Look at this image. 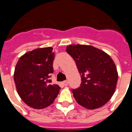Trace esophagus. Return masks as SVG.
Listing matches in <instances>:
<instances>
[{
  "instance_id": "34e87169",
  "label": "esophagus",
  "mask_w": 132,
  "mask_h": 132,
  "mask_svg": "<svg viewBox=\"0 0 132 132\" xmlns=\"http://www.w3.org/2000/svg\"><path fill=\"white\" fill-rule=\"evenodd\" d=\"M62 84H63L64 86H68V84H69V82H68L67 80H64V81L62 82Z\"/></svg>"
}]
</instances>
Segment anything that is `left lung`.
I'll return each instance as SVG.
<instances>
[{"mask_svg": "<svg viewBox=\"0 0 132 132\" xmlns=\"http://www.w3.org/2000/svg\"><path fill=\"white\" fill-rule=\"evenodd\" d=\"M66 52L74 59L81 78L80 87L71 90L78 103L90 110L106 104L113 95L118 79L110 56L88 45H70Z\"/></svg>", "mask_w": 132, "mask_h": 132, "instance_id": "obj_1", "label": "left lung"}]
</instances>
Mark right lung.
Returning a JSON list of instances; mask_svg holds the SVG:
<instances>
[{"instance_id": "right-lung-1", "label": "right lung", "mask_w": 132, "mask_h": 132, "mask_svg": "<svg viewBox=\"0 0 132 132\" xmlns=\"http://www.w3.org/2000/svg\"><path fill=\"white\" fill-rule=\"evenodd\" d=\"M53 48L33 50L20 58L14 73L17 91L28 106L43 109L53 103L60 87L52 85L50 79L54 72Z\"/></svg>"}]
</instances>
